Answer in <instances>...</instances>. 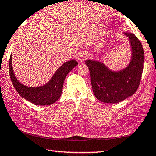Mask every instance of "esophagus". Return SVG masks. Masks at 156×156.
<instances>
[{
	"label": "esophagus",
	"instance_id": "1",
	"mask_svg": "<svg viewBox=\"0 0 156 156\" xmlns=\"http://www.w3.org/2000/svg\"><path fill=\"white\" fill-rule=\"evenodd\" d=\"M88 57H89V55H88L87 53L82 52V53L80 54V55H79L78 61H79V62H80V63H82V62L85 61Z\"/></svg>",
	"mask_w": 156,
	"mask_h": 156
}]
</instances>
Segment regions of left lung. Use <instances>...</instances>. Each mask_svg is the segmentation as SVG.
Returning a JSON list of instances; mask_svg holds the SVG:
<instances>
[{
	"label": "left lung",
	"instance_id": "obj_1",
	"mask_svg": "<svg viewBox=\"0 0 156 156\" xmlns=\"http://www.w3.org/2000/svg\"><path fill=\"white\" fill-rule=\"evenodd\" d=\"M123 33L128 37L131 48V57L126 67L113 70L103 62L90 59L85 61L93 93L101 102L119 103L134 95L139 86L145 59L142 44L134 34Z\"/></svg>",
	"mask_w": 156,
	"mask_h": 156
}]
</instances>
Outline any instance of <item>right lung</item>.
<instances>
[{"mask_svg": "<svg viewBox=\"0 0 156 156\" xmlns=\"http://www.w3.org/2000/svg\"><path fill=\"white\" fill-rule=\"evenodd\" d=\"M9 64L11 80L19 95L35 105L46 106L55 103L60 98L66 76L77 66L78 62L72 59L64 63L56 70L48 83L37 87L24 85L17 79L13 69L12 55Z\"/></svg>", "mask_w": 156, "mask_h": 156, "instance_id": "add662e5", "label": "right lung"}]
</instances>
